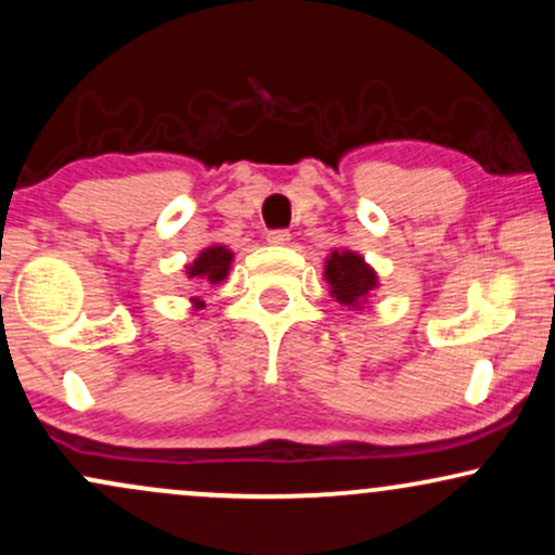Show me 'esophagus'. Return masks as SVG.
<instances>
[{
    "label": "esophagus",
    "instance_id": "34e87169",
    "mask_svg": "<svg viewBox=\"0 0 555 555\" xmlns=\"http://www.w3.org/2000/svg\"><path fill=\"white\" fill-rule=\"evenodd\" d=\"M266 240H269V245H289V232L286 229H273V232L266 234Z\"/></svg>",
    "mask_w": 555,
    "mask_h": 555
}]
</instances>
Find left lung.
<instances>
[{
  "instance_id": "obj_1",
  "label": "left lung",
  "mask_w": 555,
  "mask_h": 555,
  "mask_svg": "<svg viewBox=\"0 0 555 555\" xmlns=\"http://www.w3.org/2000/svg\"><path fill=\"white\" fill-rule=\"evenodd\" d=\"M323 276H326L331 286V297L339 299L341 305H349V308H360L367 295L378 286L375 271L362 260V256L352 250L331 253Z\"/></svg>"
}]
</instances>
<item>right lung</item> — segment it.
<instances>
[{
    "label": "right lung",
    "instance_id": "obj_1",
    "mask_svg": "<svg viewBox=\"0 0 555 555\" xmlns=\"http://www.w3.org/2000/svg\"><path fill=\"white\" fill-rule=\"evenodd\" d=\"M229 266H232V253L224 245H211L188 266V276L201 284H219L227 279ZM195 308H203V302L195 299Z\"/></svg>",
    "mask_w": 555,
    "mask_h": 555
}]
</instances>
